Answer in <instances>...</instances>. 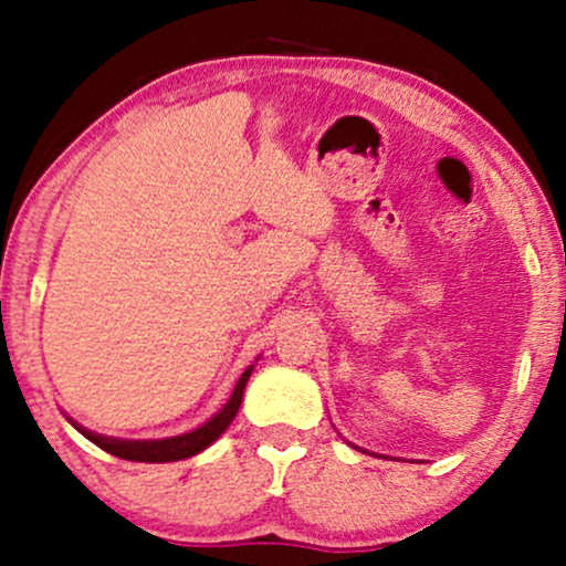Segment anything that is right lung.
I'll list each match as a JSON object with an SVG mask.
<instances>
[{"label":"right lung","mask_w":566,"mask_h":566,"mask_svg":"<svg viewBox=\"0 0 566 566\" xmlns=\"http://www.w3.org/2000/svg\"><path fill=\"white\" fill-rule=\"evenodd\" d=\"M252 369H247L239 380L237 391H233L231 401L223 407V412L218 418H212L210 423L201 426L199 431L186 433V437L178 439H165V441H116V439H103V437H87L93 444L101 447L103 452L114 454L119 460H129V463H178V460L193 458V454L205 452L207 447L216 444V441L223 437L226 428L233 423L239 407H242L244 399V386L247 378H250Z\"/></svg>","instance_id":"obj_1"}]
</instances>
